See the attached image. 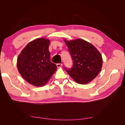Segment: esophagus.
<instances>
[{
	"instance_id": "1",
	"label": "esophagus",
	"mask_w": 125,
	"mask_h": 125,
	"mask_svg": "<svg viewBox=\"0 0 125 125\" xmlns=\"http://www.w3.org/2000/svg\"><path fill=\"white\" fill-rule=\"evenodd\" d=\"M56 66L58 68H59V67H61L62 66V63H57L56 65Z\"/></svg>"
}]
</instances>
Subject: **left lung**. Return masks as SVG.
I'll return each instance as SVG.
<instances>
[{"label":"left lung","instance_id":"obj_1","mask_svg":"<svg viewBox=\"0 0 125 125\" xmlns=\"http://www.w3.org/2000/svg\"><path fill=\"white\" fill-rule=\"evenodd\" d=\"M73 60L70 69H65L75 82L85 84L92 81L102 69L103 59L92 44L83 40H65Z\"/></svg>","mask_w":125,"mask_h":125}]
</instances>
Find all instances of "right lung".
<instances>
[{
    "instance_id": "right-lung-1",
    "label": "right lung",
    "mask_w": 125,
    "mask_h": 125,
    "mask_svg": "<svg viewBox=\"0 0 125 125\" xmlns=\"http://www.w3.org/2000/svg\"><path fill=\"white\" fill-rule=\"evenodd\" d=\"M50 41L39 38L30 42L18 56L17 68L21 76L29 83L44 86L57 70L51 62L49 52Z\"/></svg>"
}]
</instances>
